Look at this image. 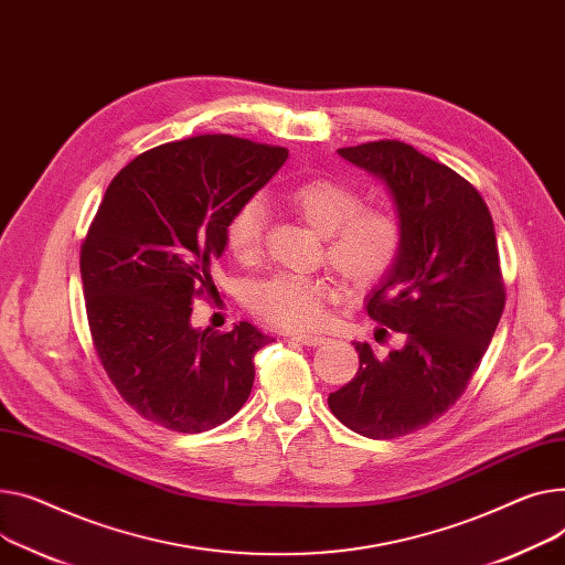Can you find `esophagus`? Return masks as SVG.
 <instances>
[{
    "mask_svg": "<svg viewBox=\"0 0 565 565\" xmlns=\"http://www.w3.org/2000/svg\"><path fill=\"white\" fill-rule=\"evenodd\" d=\"M292 341L302 343V345H309V348H318V345H324L327 338L324 335H318V333H295Z\"/></svg>",
    "mask_w": 565,
    "mask_h": 565,
    "instance_id": "1",
    "label": "esophagus"
}]
</instances>
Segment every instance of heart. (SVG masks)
I'll list each match as a JSON object with an SVG mask.
<instances>
[{"mask_svg": "<svg viewBox=\"0 0 565 565\" xmlns=\"http://www.w3.org/2000/svg\"><path fill=\"white\" fill-rule=\"evenodd\" d=\"M288 206L324 236L331 268L348 284L365 288L384 279L399 258L404 230L388 209H361V198L348 183L316 177L290 185ZM268 206L258 195L245 198L224 222V243L234 258L256 260L266 236ZM329 281L302 275H273L247 288V307L281 329L316 327L324 311Z\"/></svg>", "mask_w": 565, "mask_h": 565, "instance_id": "b5f03b06", "label": "heart"}]
</instances>
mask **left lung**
Wrapping results in <instances>:
<instances>
[{"instance_id":"8db88e82","label":"left lung","mask_w":565,"mask_h":565,"mask_svg":"<svg viewBox=\"0 0 565 565\" xmlns=\"http://www.w3.org/2000/svg\"><path fill=\"white\" fill-rule=\"evenodd\" d=\"M386 183L404 243L367 295V316L402 335L386 356L354 343L356 377L329 395L333 416L367 438H397L438 420L463 395L504 311L491 211L461 174L399 140L338 149ZM380 341V335H377Z\"/></svg>"}]
</instances>
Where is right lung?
I'll use <instances>...</instances> for the list:
<instances>
[{"mask_svg":"<svg viewBox=\"0 0 565 565\" xmlns=\"http://www.w3.org/2000/svg\"><path fill=\"white\" fill-rule=\"evenodd\" d=\"M286 159V147L204 134L142 152L108 183L82 245L86 313L108 380L142 418L200 434L247 402L270 335L198 329L193 299L217 292L230 213Z\"/></svg>","mask_w":565,"mask_h":565,"instance_id":"obj_1","label":"right lung"}]
</instances>
